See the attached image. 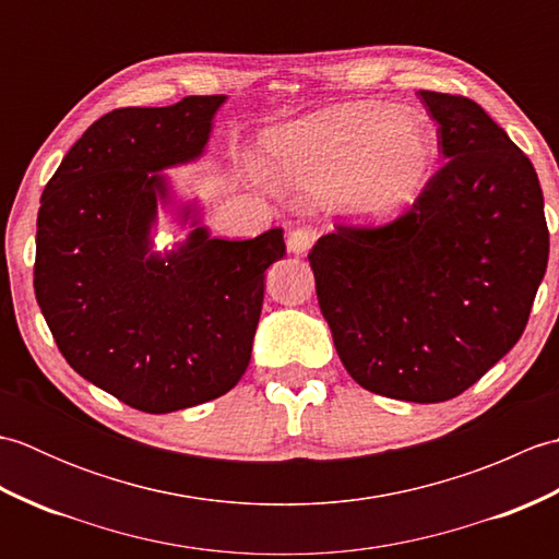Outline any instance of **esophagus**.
I'll use <instances>...</instances> for the list:
<instances>
[{
	"instance_id": "1",
	"label": "esophagus",
	"mask_w": 559,
	"mask_h": 559,
	"mask_svg": "<svg viewBox=\"0 0 559 559\" xmlns=\"http://www.w3.org/2000/svg\"><path fill=\"white\" fill-rule=\"evenodd\" d=\"M317 240V230L312 228H295L288 235V249L293 254H305Z\"/></svg>"
}]
</instances>
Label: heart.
I'll return each instance as SVG.
<instances>
[{"mask_svg": "<svg viewBox=\"0 0 559 559\" xmlns=\"http://www.w3.org/2000/svg\"><path fill=\"white\" fill-rule=\"evenodd\" d=\"M266 146L288 185L312 197L338 189L341 209L362 221H386L413 204L435 158L423 120L374 103L290 124Z\"/></svg>", "mask_w": 559, "mask_h": 559, "instance_id": "1", "label": "heart"}]
</instances>
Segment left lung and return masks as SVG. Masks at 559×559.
<instances>
[{"mask_svg":"<svg viewBox=\"0 0 559 559\" xmlns=\"http://www.w3.org/2000/svg\"><path fill=\"white\" fill-rule=\"evenodd\" d=\"M444 165L384 225L336 223L307 254L338 358L399 401L463 394L516 346L548 269L528 156L478 103L420 91Z\"/></svg>","mask_w":559,"mask_h":559,"instance_id":"8db88e82","label":"left lung"}]
</instances>
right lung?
<instances>
[{
    "label": "right lung",
    "mask_w": 559,
    "mask_h": 559,
    "mask_svg": "<svg viewBox=\"0 0 559 559\" xmlns=\"http://www.w3.org/2000/svg\"><path fill=\"white\" fill-rule=\"evenodd\" d=\"M223 96L103 115L69 148L40 197L33 288L74 370L144 413L218 399L240 382L283 230L218 240L194 228L148 254L165 182L201 156Z\"/></svg>",
    "instance_id": "1"
}]
</instances>
